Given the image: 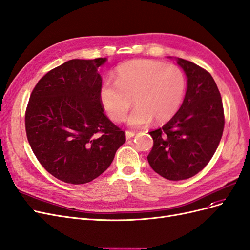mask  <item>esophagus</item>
Instances as JSON below:
<instances>
[{
    "label": "esophagus",
    "instance_id": "34e87169",
    "mask_svg": "<svg viewBox=\"0 0 250 250\" xmlns=\"http://www.w3.org/2000/svg\"><path fill=\"white\" fill-rule=\"evenodd\" d=\"M134 134H135V133H134L133 131H126V132H125V135H126V139H127V140H129V139L133 138Z\"/></svg>",
    "mask_w": 250,
    "mask_h": 250
}]
</instances>
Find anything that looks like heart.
<instances>
[{
    "label": "heart",
    "instance_id": "heart-1",
    "mask_svg": "<svg viewBox=\"0 0 250 250\" xmlns=\"http://www.w3.org/2000/svg\"><path fill=\"white\" fill-rule=\"evenodd\" d=\"M186 89L185 75L175 64L134 59L118 66L115 82L104 81L99 89L102 107L113 122L127 119L132 127L170 120L178 110Z\"/></svg>",
    "mask_w": 250,
    "mask_h": 250
}]
</instances>
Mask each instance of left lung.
<instances>
[{"label":"left lung","instance_id":"obj_1","mask_svg":"<svg viewBox=\"0 0 250 250\" xmlns=\"http://www.w3.org/2000/svg\"><path fill=\"white\" fill-rule=\"evenodd\" d=\"M175 60L187 76L185 99L168 123L149 132L153 147L147 158L164 178L183 180L196 175L213 157L222 138L224 112L211 75L188 60Z\"/></svg>","mask_w":250,"mask_h":250}]
</instances>
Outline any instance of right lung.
<instances>
[{"mask_svg":"<svg viewBox=\"0 0 250 250\" xmlns=\"http://www.w3.org/2000/svg\"><path fill=\"white\" fill-rule=\"evenodd\" d=\"M106 58L72 59L37 82L26 110V132L39 162L66 184L82 185L106 170L125 133L99 99Z\"/></svg>","mask_w":250,"mask_h":250,"instance_id":"add662e5","label":"right lung"}]
</instances>
